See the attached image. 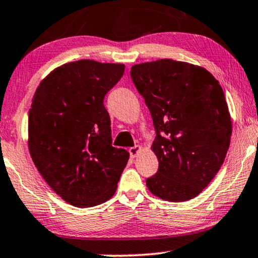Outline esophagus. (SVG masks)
<instances>
[{"label": "esophagus", "mask_w": 258, "mask_h": 258, "mask_svg": "<svg viewBox=\"0 0 258 258\" xmlns=\"http://www.w3.org/2000/svg\"><path fill=\"white\" fill-rule=\"evenodd\" d=\"M142 151V148H140V146H133V148H130L128 149V152H130V155H131V157L132 158H135V157H137V156L139 155V152Z\"/></svg>", "instance_id": "obj_1"}]
</instances>
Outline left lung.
<instances>
[{
    "mask_svg": "<svg viewBox=\"0 0 258 258\" xmlns=\"http://www.w3.org/2000/svg\"><path fill=\"white\" fill-rule=\"evenodd\" d=\"M133 83L151 113L158 171L146 180L165 201L190 200L213 180L226 157L232 121L223 88L198 65L172 59L136 64Z\"/></svg>",
    "mask_w": 258,
    "mask_h": 258,
    "instance_id": "1",
    "label": "left lung"
}]
</instances>
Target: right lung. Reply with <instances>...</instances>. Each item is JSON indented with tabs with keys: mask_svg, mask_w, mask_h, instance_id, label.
I'll use <instances>...</instances> for the list:
<instances>
[{
	"mask_svg": "<svg viewBox=\"0 0 258 258\" xmlns=\"http://www.w3.org/2000/svg\"><path fill=\"white\" fill-rule=\"evenodd\" d=\"M123 64L82 59L51 71L35 90L28 114V149L54 193L93 207L115 193L130 153L112 146L106 94Z\"/></svg>",
	"mask_w": 258,
	"mask_h": 258,
	"instance_id": "add662e5",
	"label": "right lung"
}]
</instances>
